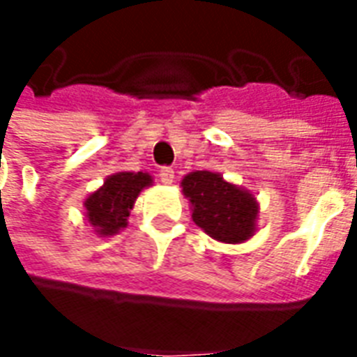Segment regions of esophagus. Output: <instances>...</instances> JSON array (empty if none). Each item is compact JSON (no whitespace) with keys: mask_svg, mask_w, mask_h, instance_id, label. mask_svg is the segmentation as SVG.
Here are the masks:
<instances>
[{"mask_svg":"<svg viewBox=\"0 0 357 357\" xmlns=\"http://www.w3.org/2000/svg\"><path fill=\"white\" fill-rule=\"evenodd\" d=\"M158 176H160V181H162L164 185H172L174 183V170L172 168H162Z\"/></svg>","mask_w":357,"mask_h":357,"instance_id":"esophagus-1","label":"esophagus"}]
</instances>
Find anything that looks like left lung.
<instances>
[{
	"label": "left lung",
	"instance_id": "obj_1",
	"mask_svg": "<svg viewBox=\"0 0 357 357\" xmlns=\"http://www.w3.org/2000/svg\"><path fill=\"white\" fill-rule=\"evenodd\" d=\"M181 193L189 201L193 222L212 239L239 245L258 231L260 204L255 193L210 170L189 172L181 179Z\"/></svg>",
	"mask_w": 357,
	"mask_h": 357
}]
</instances>
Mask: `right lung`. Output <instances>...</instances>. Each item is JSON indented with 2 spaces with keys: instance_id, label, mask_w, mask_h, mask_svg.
Returning <instances> with one entry per match:
<instances>
[{
  "instance_id": "add662e5",
  "label": "right lung",
  "mask_w": 357,
  "mask_h": 357,
  "mask_svg": "<svg viewBox=\"0 0 357 357\" xmlns=\"http://www.w3.org/2000/svg\"><path fill=\"white\" fill-rule=\"evenodd\" d=\"M153 185V176L147 172H116L102 181L99 189L84 201V216L95 235L112 237L128 225L130 210L143 189Z\"/></svg>"
}]
</instances>
